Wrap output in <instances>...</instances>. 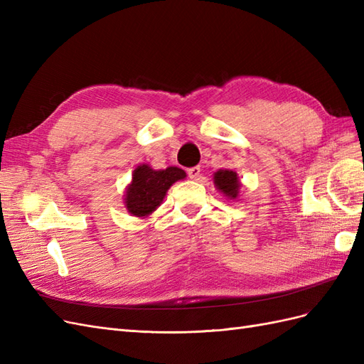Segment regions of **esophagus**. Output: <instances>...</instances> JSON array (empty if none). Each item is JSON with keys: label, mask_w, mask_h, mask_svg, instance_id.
I'll return each instance as SVG.
<instances>
[{"label": "esophagus", "mask_w": 364, "mask_h": 364, "mask_svg": "<svg viewBox=\"0 0 364 364\" xmlns=\"http://www.w3.org/2000/svg\"><path fill=\"white\" fill-rule=\"evenodd\" d=\"M186 173H188V178L193 179V181H199L200 176H202L200 167H191V168L186 170Z\"/></svg>", "instance_id": "obj_1"}]
</instances>
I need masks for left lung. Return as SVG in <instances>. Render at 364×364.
Masks as SVG:
<instances>
[{"label":"left lung","instance_id":"obj_1","mask_svg":"<svg viewBox=\"0 0 364 364\" xmlns=\"http://www.w3.org/2000/svg\"><path fill=\"white\" fill-rule=\"evenodd\" d=\"M214 185L229 199H237L241 186L237 173L232 170H218L214 173Z\"/></svg>","mask_w":364,"mask_h":364}]
</instances>
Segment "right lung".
<instances>
[{"label":"right lung","mask_w":364,"mask_h":364,"mask_svg":"<svg viewBox=\"0 0 364 364\" xmlns=\"http://www.w3.org/2000/svg\"><path fill=\"white\" fill-rule=\"evenodd\" d=\"M186 173L178 167L153 170L150 165L141 164L132 174V182L126 188L124 205L135 217H149L162 203L170 186L185 179Z\"/></svg>","instance_id":"obj_1"}]
</instances>
